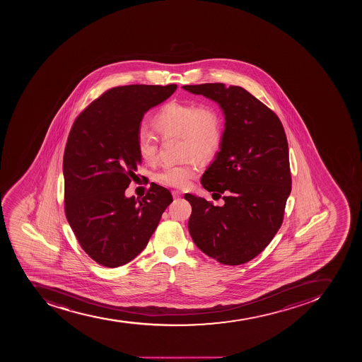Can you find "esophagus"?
Masks as SVG:
<instances>
[{
	"instance_id": "obj_1",
	"label": "esophagus",
	"mask_w": 362,
	"mask_h": 362,
	"mask_svg": "<svg viewBox=\"0 0 362 362\" xmlns=\"http://www.w3.org/2000/svg\"><path fill=\"white\" fill-rule=\"evenodd\" d=\"M173 198L175 199L182 198V192H180V191H177V189H173Z\"/></svg>"
}]
</instances>
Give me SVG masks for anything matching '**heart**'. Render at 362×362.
I'll return each instance as SVG.
<instances>
[{
	"label": "heart",
	"instance_id": "b5f03b06",
	"mask_svg": "<svg viewBox=\"0 0 362 362\" xmlns=\"http://www.w3.org/2000/svg\"><path fill=\"white\" fill-rule=\"evenodd\" d=\"M153 127L162 138L180 136L182 157L207 160L214 156L223 140L222 117L214 106L195 103L170 102L156 113ZM136 151L144 163H156L158 140L154 134L140 129L136 135ZM198 165L189 157L182 163L167 165L155 175L158 184L182 189L189 185Z\"/></svg>",
	"mask_w": 362,
	"mask_h": 362
}]
</instances>
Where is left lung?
<instances>
[{
    "instance_id": "1",
    "label": "left lung",
    "mask_w": 362,
    "mask_h": 362,
    "mask_svg": "<svg viewBox=\"0 0 362 362\" xmlns=\"http://www.w3.org/2000/svg\"><path fill=\"white\" fill-rule=\"evenodd\" d=\"M218 102L226 129L214 162L202 177L222 207L186 193L192 206L189 231L195 245L223 265L258 256L278 233L291 191L287 136L278 115L249 91L223 83L184 86Z\"/></svg>"
}]
</instances>
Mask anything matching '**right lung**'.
Returning a JSON list of instances; mask_svg holds the SVG:
<instances>
[{
	"label": "right lung",
	"mask_w": 362,
	"mask_h": 362,
	"mask_svg": "<svg viewBox=\"0 0 362 362\" xmlns=\"http://www.w3.org/2000/svg\"><path fill=\"white\" fill-rule=\"evenodd\" d=\"M176 84L111 88L77 115L64 154V214L97 264L115 269L147 247L173 195L151 182L144 198H126L141 164L136 135L144 113Z\"/></svg>",
	"instance_id": "add662e5"
}]
</instances>
